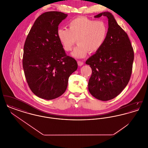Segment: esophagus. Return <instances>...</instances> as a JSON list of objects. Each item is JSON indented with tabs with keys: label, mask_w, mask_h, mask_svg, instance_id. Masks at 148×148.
I'll return each mask as SVG.
<instances>
[{
	"label": "esophagus",
	"mask_w": 148,
	"mask_h": 148,
	"mask_svg": "<svg viewBox=\"0 0 148 148\" xmlns=\"http://www.w3.org/2000/svg\"><path fill=\"white\" fill-rule=\"evenodd\" d=\"M77 64H78V65L79 66H82L83 64H84V63L83 62H81V61H78L77 62Z\"/></svg>",
	"instance_id": "esophagus-1"
}]
</instances>
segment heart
Instances as JSON below:
<instances>
[{
    "instance_id": "heart-1",
    "label": "heart",
    "mask_w": 148,
    "mask_h": 148,
    "mask_svg": "<svg viewBox=\"0 0 148 148\" xmlns=\"http://www.w3.org/2000/svg\"><path fill=\"white\" fill-rule=\"evenodd\" d=\"M68 27L58 29L57 36L67 51L71 50L77 39L78 44L71 54L74 58H82L89 51H97L106 42L108 26L105 21L78 17L68 23Z\"/></svg>"
}]
</instances>
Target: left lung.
<instances>
[{"instance_id": "obj_1", "label": "left lung", "mask_w": 148, "mask_h": 148, "mask_svg": "<svg viewBox=\"0 0 148 148\" xmlns=\"http://www.w3.org/2000/svg\"><path fill=\"white\" fill-rule=\"evenodd\" d=\"M108 19L106 42L86 64L92 70L88 89L98 100L107 101L118 96L129 83L134 61V50L129 37L113 15L105 12L95 15Z\"/></svg>"}]
</instances>
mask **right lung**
<instances>
[{
  "label": "right lung",
  "mask_w": 148,
  "mask_h": 148,
  "mask_svg": "<svg viewBox=\"0 0 148 148\" xmlns=\"http://www.w3.org/2000/svg\"><path fill=\"white\" fill-rule=\"evenodd\" d=\"M68 14L48 12L35 21L24 46L23 66L29 86L35 95L51 100L65 92L77 61L67 56L58 36L59 24Z\"/></svg>",
  "instance_id": "add662e5"
}]
</instances>
